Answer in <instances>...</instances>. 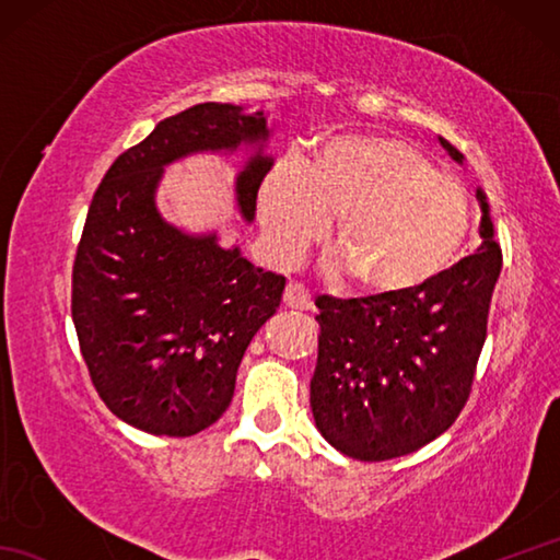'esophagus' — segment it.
Returning a JSON list of instances; mask_svg holds the SVG:
<instances>
[{"mask_svg": "<svg viewBox=\"0 0 560 560\" xmlns=\"http://www.w3.org/2000/svg\"><path fill=\"white\" fill-rule=\"evenodd\" d=\"M283 303H287V307H293V311H311L313 295L303 287V283L291 281L287 291H283Z\"/></svg>", "mask_w": 560, "mask_h": 560, "instance_id": "obj_1", "label": "esophagus"}]
</instances>
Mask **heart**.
I'll use <instances>...</instances> for the list:
<instances>
[{
  "mask_svg": "<svg viewBox=\"0 0 560 560\" xmlns=\"http://www.w3.org/2000/svg\"><path fill=\"white\" fill-rule=\"evenodd\" d=\"M271 255L293 265L329 231L335 269L368 299H404L455 267L471 231V201L455 177L407 141L343 135L303 168L283 161L259 185Z\"/></svg>",
  "mask_w": 560,
  "mask_h": 560,
  "instance_id": "heart-1",
  "label": "heart"
}]
</instances>
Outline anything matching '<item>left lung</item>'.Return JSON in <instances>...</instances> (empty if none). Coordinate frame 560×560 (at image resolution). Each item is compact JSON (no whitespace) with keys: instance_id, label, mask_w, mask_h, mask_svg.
<instances>
[{"instance_id":"8db88e82","label":"left lung","mask_w":560,"mask_h":560,"mask_svg":"<svg viewBox=\"0 0 560 560\" xmlns=\"http://www.w3.org/2000/svg\"><path fill=\"white\" fill-rule=\"evenodd\" d=\"M457 163L462 153L440 139ZM481 247L443 279L404 299L317 301L311 380L317 431L361 462L404 457L443 435L469 399L503 255L486 195Z\"/></svg>"}]
</instances>
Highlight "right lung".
<instances>
[{
    "label": "right lung",
    "mask_w": 560,
    "mask_h": 560,
    "mask_svg": "<svg viewBox=\"0 0 560 560\" xmlns=\"http://www.w3.org/2000/svg\"><path fill=\"white\" fill-rule=\"evenodd\" d=\"M267 113L199 103L165 117L117 156L89 207L71 273V317L91 383L117 419L187 438L229 409L237 365L277 313L287 279L161 217L163 168L189 153L253 147L235 177L241 217L255 219L273 159Z\"/></svg>",
    "instance_id": "1"
}]
</instances>
